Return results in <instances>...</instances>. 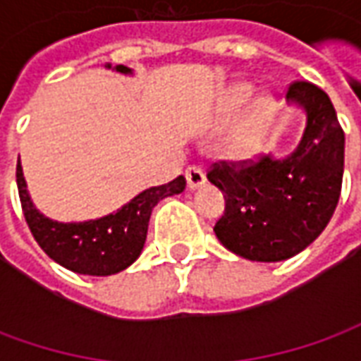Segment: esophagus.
Here are the masks:
<instances>
[{
	"mask_svg": "<svg viewBox=\"0 0 361 361\" xmlns=\"http://www.w3.org/2000/svg\"><path fill=\"white\" fill-rule=\"evenodd\" d=\"M185 180H188V188L189 189H197L203 185L204 181V173L201 168H197V166H189L188 170H185Z\"/></svg>",
	"mask_w": 361,
	"mask_h": 361,
	"instance_id": "esophagus-1",
	"label": "esophagus"
}]
</instances>
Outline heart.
Segmentation results:
<instances>
[{
	"label": "heart",
	"instance_id": "heart-1",
	"mask_svg": "<svg viewBox=\"0 0 361 361\" xmlns=\"http://www.w3.org/2000/svg\"><path fill=\"white\" fill-rule=\"evenodd\" d=\"M250 98L251 89L245 85H235L232 89H228L224 100H222V108H220L222 118H235L245 108V104L250 102ZM272 114H274V104L271 100H261L255 108L250 126L245 127L242 133L235 135L234 141L228 145V157L234 158L238 162H247L251 158H255L259 147H261V129L272 118Z\"/></svg>",
	"mask_w": 361,
	"mask_h": 361
}]
</instances>
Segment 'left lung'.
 Listing matches in <instances>:
<instances>
[{
  "instance_id": "8db88e82",
  "label": "left lung",
  "mask_w": 361,
  "mask_h": 361,
  "mask_svg": "<svg viewBox=\"0 0 361 361\" xmlns=\"http://www.w3.org/2000/svg\"><path fill=\"white\" fill-rule=\"evenodd\" d=\"M288 102L305 114L302 139L288 157L220 162L207 173L226 201L214 234L228 251L259 263L294 257L315 242L341 197L344 131L331 98L298 81Z\"/></svg>"
}]
</instances>
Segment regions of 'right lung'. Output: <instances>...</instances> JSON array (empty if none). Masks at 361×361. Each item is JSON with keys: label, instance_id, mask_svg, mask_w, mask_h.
I'll list each match as a JSON object with an SVG mask.
<instances>
[{"label": "right lung", "instance_id": "right-lung-1", "mask_svg": "<svg viewBox=\"0 0 361 361\" xmlns=\"http://www.w3.org/2000/svg\"><path fill=\"white\" fill-rule=\"evenodd\" d=\"M106 67L133 75V69L126 66L106 63ZM17 188L28 228L48 257L77 274L110 276L126 271L139 259L147 240L150 212L158 201L181 193L185 178L178 176L170 183L145 189L116 212L85 222H59L38 211L28 193L20 160L17 162Z\"/></svg>", "mask_w": 361, "mask_h": 361}]
</instances>
